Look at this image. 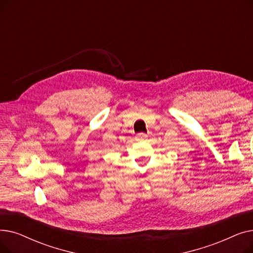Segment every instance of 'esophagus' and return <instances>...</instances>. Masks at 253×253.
<instances>
[{
  "label": "esophagus",
  "mask_w": 253,
  "mask_h": 253,
  "mask_svg": "<svg viewBox=\"0 0 253 253\" xmlns=\"http://www.w3.org/2000/svg\"><path fill=\"white\" fill-rule=\"evenodd\" d=\"M147 138H148V135L145 134V133H138L136 135V139L137 140H144V139H147Z\"/></svg>",
  "instance_id": "esophagus-1"
}]
</instances>
